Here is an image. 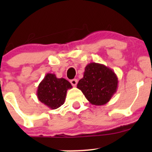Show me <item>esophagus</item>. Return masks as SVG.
<instances>
[{
    "mask_svg": "<svg viewBox=\"0 0 152 152\" xmlns=\"http://www.w3.org/2000/svg\"><path fill=\"white\" fill-rule=\"evenodd\" d=\"M70 83H71V85H73V87H76L78 83V80L76 79H72V80H70Z\"/></svg>",
    "mask_w": 152,
    "mask_h": 152,
    "instance_id": "obj_1",
    "label": "esophagus"
}]
</instances>
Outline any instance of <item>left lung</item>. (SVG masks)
<instances>
[{
  "label": "left lung",
  "instance_id": "left-lung-1",
  "mask_svg": "<svg viewBox=\"0 0 152 152\" xmlns=\"http://www.w3.org/2000/svg\"><path fill=\"white\" fill-rule=\"evenodd\" d=\"M117 75L104 65L91 62L85 67L84 76L79 81L77 88L82 90L90 104L104 105L110 101L118 89Z\"/></svg>",
  "mask_w": 152,
  "mask_h": 152
}]
</instances>
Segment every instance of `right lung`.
I'll use <instances>...</instances> for the list:
<instances>
[{"instance_id": "1", "label": "right lung", "mask_w": 152, "mask_h": 152, "mask_svg": "<svg viewBox=\"0 0 152 152\" xmlns=\"http://www.w3.org/2000/svg\"><path fill=\"white\" fill-rule=\"evenodd\" d=\"M71 88V84L65 79H59L53 73H47L38 85L37 96L48 108L56 110L65 103L67 90Z\"/></svg>"}]
</instances>
